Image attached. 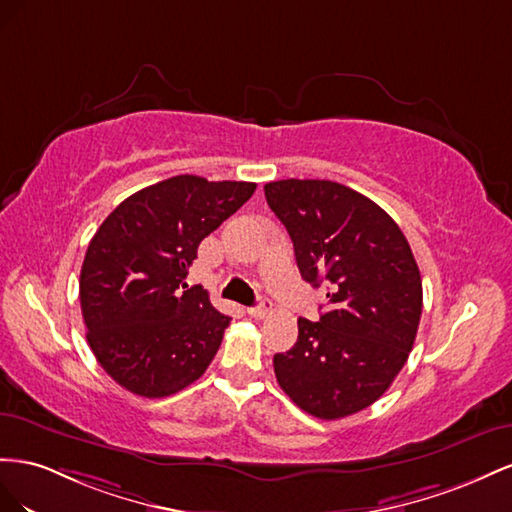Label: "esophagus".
<instances>
[{
	"label": "esophagus",
	"mask_w": 512,
	"mask_h": 512,
	"mask_svg": "<svg viewBox=\"0 0 512 512\" xmlns=\"http://www.w3.org/2000/svg\"><path fill=\"white\" fill-rule=\"evenodd\" d=\"M270 311H272L270 300H268L266 296H261V298H259V304H257V306H251V309H248V315L261 319V317H266Z\"/></svg>",
	"instance_id": "1"
}]
</instances>
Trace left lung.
<instances>
[{"instance_id":"1","label":"left lung","mask_w":512,"mask_h":512,"mask_svg":"<svg viewBox=\"0 0 512 512\" xmlns=\"http://www.w3.org/2000/svg\"><path fill=\"white\" fill-rule=\"evenodd\" d=\"M285 225L298 270L328 287L319 321L298 319V341L274 356L276 382L321 420L352 416L390 388L412 352L422 279L392 218L349 186L279 180L264 186Z\"/></svg>"}]
</instances>
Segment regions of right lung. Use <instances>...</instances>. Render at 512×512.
I'll use <instances>...</instances> for the list:
<instances>
[{"instance_id":"add662e5","label":"right lung","mask_w":512,"mask_h":512,"mask_svg":"<svg viewBox=\"0 0 512 512\" xmlns=\"http://www.w3.org/2000/svg\"><path fill=\"white\" fill-rule=\"evenodd\" d=\"M255 188L175 175L124 199L94 233L79 281L85 337L128 392L169 397L206 373L231 317L184 279L201 240Z\"/></svg>"}]
</instances>
